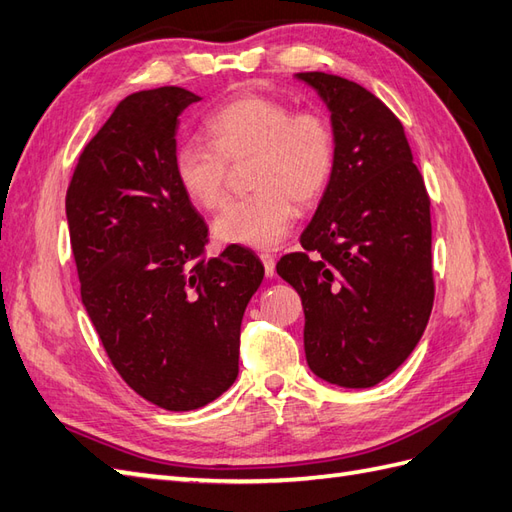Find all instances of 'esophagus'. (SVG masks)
Wrapping results in <instances>:
<instances>
[{
	"label": "esophagus",
	"instance_id": "34e87169",
	"mask_svg": "<svg viewBox=\"0 0 512 512\" xmlns=\"http://www.w3.org/2000/svg\"><path fill=\"white\" fill-rule=\"evenodd\" d=\"M260 260H263V265H265V276L273 278V273H276V258H273L271 254H260Z\"/></svg>",
	"mask_w": 512,
	"mask_h": 512
}]
</instances>
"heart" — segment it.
I'll list each match as a JSON object with an SVG mask.
<instances>
[{
	"label": "heart",
	"mask_w": 512,
	"mask_h": 512,
	"mask_svg": "<svg viewBox=\"0 0 512 512\" xmlns=\"http://www.w3.org/2000/svg\"><path fill=\"white\" fill-rule=\"evenodd\" d=\"M210 143L186 141L173 154V178L189 202L215 210L226 197L231 165L249 162L252 195L232 199L213 232L219 243L276 247L295 219V204L310 206L326 193L336 167L330 119L315 108L295 110L267 95H241L206 119Z\"/></svg>",
	"instance_id": "obj_1"
}]
</instances>
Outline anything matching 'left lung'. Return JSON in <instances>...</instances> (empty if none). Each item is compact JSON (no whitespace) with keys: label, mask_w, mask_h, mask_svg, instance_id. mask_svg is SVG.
<instances>
[{"label":"left lung","mask_w":512,"mask_h":512,"mask_svg":"<svg viewBox=\"0 0 512 512\" xmlns=\"http://www.w3.org/2000/svg\"><path fill=\"white\" fill-rule=\"evenodd\" d=\"M297 80L330 110L336 167L299 236L304 252L282 256L276 269L302 297L310 371L367 389L404 363L428 326L430 197L404 126L376 95L321 71Z\"/></svg>","instance_id":"left-lung-1"}]
</instances>
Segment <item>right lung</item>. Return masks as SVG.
<instances>
[{
  "label": "right lung",
  "mask_w": 512,
  "mask_h": 512,
  "mask_svg": "<svg viewBox=\"0 0 512 512\" xmlns=\"http://www.w3.org/2000/svg\"><path fill=\"white\" fill-rule=\"evenodd\" d=\"M199 95H128L67 189L82 304L112 367L147 402L195 410L239 376L241 321L265 267L247 247L206 258L208 228L173 178L178 117Z\"/></svg>",
  "instance_id": "right-lung-1"
}]
</instances>
